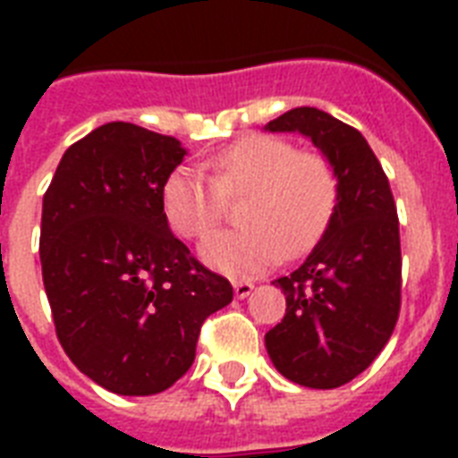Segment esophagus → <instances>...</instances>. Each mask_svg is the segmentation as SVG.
Segmentation results:
<instances>
[{
  "label": "esophagus",
  "instance_id": "1",
  "mask_svg": "<svg viewBox=\"0 0 458 458\" xmlns=\"http://www.w3.org/2000/svg\"><path fill=\"white\" fill-rule=\"evenodd\" d=\"M233 287H235L237 300H244V297H250L251 290H254V283H251V280H235Z\"/></svg>",
  "mask_w": 458,
  "mask_h": 458
}]
</instances>
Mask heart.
Here are the masks:
<instances>
[{
	"label": "heart",
	"mask_w": 458,
	"mask_h": 458,
	"mask_svg": "<svg viewBox=\"0 0 458 458\" xmlns=\"http://www.w3.org/2000/svg\"><path fill=\"white\" fill-rule=\"evenodd\" d=\"M242 194V228L216 233L199 250L211 268L230 276L264 271L285 254L311 250L333 221L340 178L323 152L247 135L211 158V178L192 165L173 168L161 185V211L175 235L199 240L218 225L225 199Z\"/></svg>",
	"instance_id": "obj_1"
}]
</instances>
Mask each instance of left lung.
<instances>
[{
	"mask_svg": "<svg viewBox=\"0 0 458 458\" xmlns=\"http://www.w3.org/2000/svg\"><path fill=\"white\" fill-rule=\"evenodd\" d=\"M301 132L337 168L333 221L300 268L276 280L285 316L266 333L273 366L297 385L333 390L369 369L402 306V244L390 180L352 125L300 106L266 125Z\"/></svg>",
	"mask_w": 458,
	"mask_h": 458,
	"instance_id": "obj_1",
	"label": "left lung"
}]
</instances>
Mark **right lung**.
<instances>
[{
	"mask_svg": "<svg viewBox=\"0 0 458 458\" xmlns=\"http://www.w3.org/2000/svg\"><path fill=\"white\" fill-rule=\"evenodd\" d=\"M185 149L114 121L71 145L42 199L39 261L68 359L109 392L145 397L190 370L204 320L233 301L173 235L161 185Z\"/></svg>",
	"mask_w": 458,
	"mask_h": 458,
	"instance_id": "right-lung-1",
	"label": "right lung"
}]
</instances>
